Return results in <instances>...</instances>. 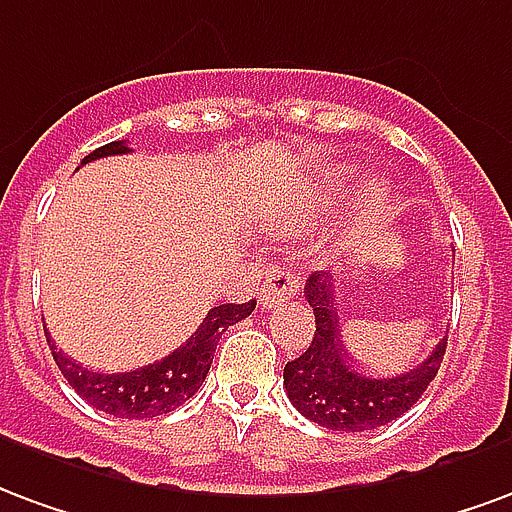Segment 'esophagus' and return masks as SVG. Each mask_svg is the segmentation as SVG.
Segmentation results:
<instances>
[{"instance_id": "obj_1", "label": "esophagus", "mask_w": 512, "mask_h": 512, "mask_svg": "<svg viewBox=\"0 0 512 512\" xmlns=\"http://www.w3.org/2000/svg\"><path fill=\"white\" fill-rule=\"evenodd\" d=\"M297 289H300V275H294L292 270H272L264 281V289H261L264 311H272L281 302L292 300Z\"/></svg>"}]
</instances>
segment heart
<instances>
[{"mask_svg":"<svg viewBox=\"0 0 512 512\" xmlns=\"http://www.w3.org/2000/svg\"><path fill=\"white\" fill-rule=\"evenodd\" d=\"M352 177H354L352 166H335V169L330 171V177H327V185H330V190H341L352 182ZM365 196H368L371 204H382L384 196H387V190H384L382 182H374L371 188L365 190Z\"/></svg>","mask_w":512,"mask_h":512,"instance_id":"1","label":"heart"}]
</instances>
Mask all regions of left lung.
Wrapping results in <instances>:
<instances>
[{
  "mask_svg": "<svg viewBox=\"0 0 512 512\" xmlns=\"http://www.w3.org/2000/svg\"><path fill=\"white\" fill-rule=\"evenodd\" d=\"M305 300L316 316V333L305 352L286 363L283 384L294 409L333 431H371L409 412L439 374L447 338L436 343L428 360L390 379L360 374L341 338L333 275L313 272Z\"/></svg>",
  "mask_w": 512,
  "mask_h": 512,
  "instance_id": "left-lung-1",
  "label": "left lung"
}]
</instances>
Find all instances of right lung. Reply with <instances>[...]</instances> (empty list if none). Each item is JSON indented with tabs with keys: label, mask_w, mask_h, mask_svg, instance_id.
Returning <instances> with one entry per match:
<instances>
[{
	"label": "right lung",
	"mask_w": 512,
	"mask_h": 512,
	"mask_svg": "<svg viewBox=\"0 0 512 512\" xmlns=\"http://www.w3.org/2000/svg\"><path fill=\"white\" fill-rule=\"evenodd\" d=\"M125 152H130L125 141H111L106 147L89 152L87 158L81 160V166L89 160L125 155ZM253 308H256V300L242 302V305L226 302V305L212 308L207 319L199 324V330L190 335L179 349L166 354L158 363L141 365L136 371H125V374H98V371L81 368L59 352L57 343L51 341V335H46V341L67 384L84 401H89L100 412L114 414V417L144 420V417H160V414L174 412L177 406H182L188 398L199 393L201 382L210 374L220 335L226 333L231 324L251 316Z\"/></svg>",
	"instance_id": "1"
}]
</instances>
